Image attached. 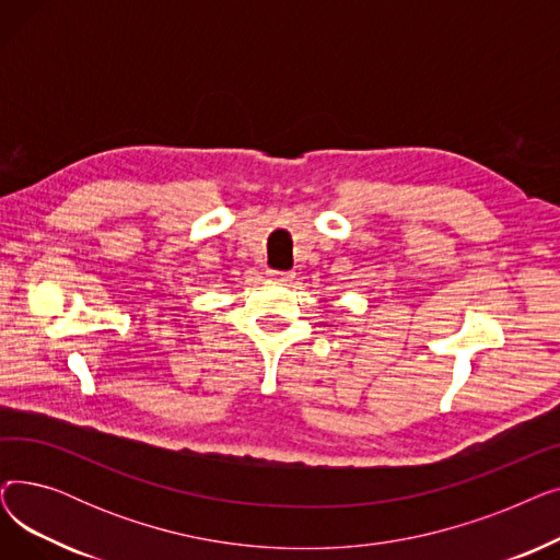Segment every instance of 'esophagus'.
<instances>
[{"label": "esophagus", "instance_id": "esophagus-1", "mask_svg": "<svg viewBox=\"0 0 560 560\" xmlns=\"http://www.w3.org/2000/svg\"><path fill=\"white\" fill-rule=\"evenodd\" d=\"M268 277H270L272 281H281V283H285V281H290V279H292V272H279V270H268Z\"/></svg>", "mask_w": 560, "mask_h": 560}]
</instances>
